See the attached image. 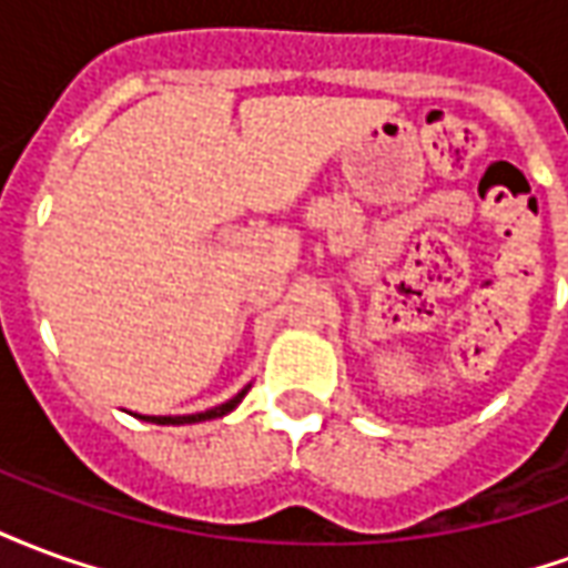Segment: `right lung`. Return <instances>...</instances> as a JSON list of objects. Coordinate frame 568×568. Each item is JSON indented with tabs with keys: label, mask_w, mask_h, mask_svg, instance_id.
<instances>
[{
	"label": "right lung",
	"mask_w": 568,
	"mask_h": 568,
	"mask_svg": "<svg viewBox=\"0 0 568 568\" xmlns=\"http://www.w3.org/2000/svg\"><path fill=\"white\" fill-rule=\"evenodd\" d=\"M252 386V383H248ZM248 386H243L234 398H227L224 405H215L210 410H203V414H185V417H145V414H133V417L145 419V423H154V426H191V423H203V419H219L224 414H231L240 402H243V395L248 393Z\"/></svg>",
	"instance_id": "right-lung-1"
}]
</instances>
